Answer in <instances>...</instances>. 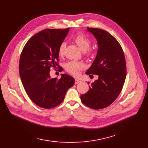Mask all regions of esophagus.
I'll use <instances>...</instances> for the list:
<instances>
[{
  "label": "esophagus",
  "instance_id": "esophagus-1",
  "mask_svg": "<svg viewBox=\"0 0 148 148\" xmlns=\"http://www.w3.org/2000/svg\"><path fill=\"white\" fill-rule=\"evenodd\" d=\"M81 81L78 80V79H75V84H78L79 83H80Z\"/></svg>",
  "mask_w": 148,
  "mask_h": 148
}]
</instances>
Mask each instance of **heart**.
I'll return each instance as SVG.
<instances>
[{
	"mask_svg": "<svg viewBox=\"0 0 148 148\" xmlns=\"http://www.w3.org/2000/svg\"><path fill=\"white\" fill-rule=\"evenodd\" d=\"M74 41L78 45L80 50L84 53V55L87 58H90L92 56L94 51L90 49L91 41L90 39L82 34H78L74 36ZM66 44L65 42H62L59 45L58 53L60 56H64ZM84 65L80 62L75 60L69 61L65 64V68L66 71L74 76H78L80 71L84 68Z\"/></svg>",
	"mask_w": 148,
	"mask_h": 148,
	"instance_id": "heart-1",
	"label": "heart"
}]
</instances>
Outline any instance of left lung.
<instances>
[{"label": "left lung", "mask_w": 148, "mask_h": 148, "mask_svg": "<svg viewBox=\"0 0 148 148\" xmlns=\"http://www.w3.org/2000/svg\"><path fill=\"white\" fill-rule=\"evenodd\" d=\"M87 29L97 39L98 49L96 58L86 74L90 77L92 74L97 75L98 79L80 98L86 106L102 109L112 104L122 89L127 74L125 59L121 45L111 34L98 28L88 27Z\"/></svg>", "instance_id": "8db88e82"}]
</instances>
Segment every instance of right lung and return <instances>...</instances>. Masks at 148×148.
Returning <instances> with one entry per match:
<instances>
[{
  "label": "right lung",
  "instance_id": "1",
  "mask_svg": "<svg viewBox=\"0 0 148 148\" xmlns=\"http://www.w3.org/2000/svg\"><path fill=\"white\" fill-rule=\"evenodd\" d=\"M69 29L42 30L30 38L21 51L19 73L22 84L30 99L40 107L59 106L74 84L73 77L66 74L60 79L50 76L51 67L62 70L58 64V50Z\"/></svg>",
  "mask_w": 148,
  "mask_h": 148
}]
</instances>
